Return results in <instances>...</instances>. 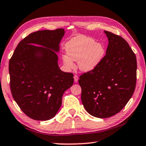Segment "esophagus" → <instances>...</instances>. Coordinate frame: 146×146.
Wrapping results in <instances>:
<instances>
[{
  "label": "esophagus",
  "instance_id": "1",
  "mask_svg": "<svg viewBox=\"0 0 146 146\" xmlns=\"http://www.w3.org/2000/svg\"><path fill=\"white\" fill-rule=\"evenodd\" d=\"M78 80V76L76 75H74V81H75V82H77Z\"/></svg>",
  "mask_w": 146,
  "mask_h": 146
}]
</instances>
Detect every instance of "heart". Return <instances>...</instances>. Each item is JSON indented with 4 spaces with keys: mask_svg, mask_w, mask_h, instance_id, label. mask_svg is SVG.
Listing matches in <instances>:
<instances>
[{
    "mask_svg": "<svg viewBox=\"0 0 146 146\" xmlns=\"http://www.w3.org/2000/svg\"><path fill=\"white\" fill-rule=\"evenodd\" d=\"M66 51L62 60L66 68H74V61H76L79 69L83 71L95 68L104 55V48L100 44L84 36H78L69 42L66 46Z\"/></svg>",
    "mask_w": 146,
    "mask_h": 146,
    "instance_id": "heart-1",
    "label": "heart"
}]
</instances>
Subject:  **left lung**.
Here are the masks:
<instances>
[{"mask_svg":"<svg viewBox=\"0 0 146 146\" xmlns=\"http://www.w3.org/2000/svg\"><path fill=\"white\" fill-rule=\"evenodd\" d=\"M104 32L109 40L106 55L78 80L84 107L101 118L112 117L127 104L135 90L137 68L136 55L126 40Z\"/></svg>","mask_w":146,"mask_h":146,"instance_id":"obj_1","label":"left lung"}]
</instances>
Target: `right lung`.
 Masks as SVG:
<instances>
[{
  "mask_svg": "<svg viewBox=\"0 0 146 146\" xmlns=\"http://www.w3.org/2000/svg\"><path fill=\"white\" fill-rule=\"evenodd\" d=\"M64 33L62 28L30 33L19 43L9 60L11 95L33 120L52 118L60 108L64 93L73 84V74L60 70L58 56L50 49L58 51Z\"/></svg>",
  "mask_w": 146,
  "mask_h": 146,
  "instance_id": "add662e5",
  "label": "right lung"
}]
</instances>
